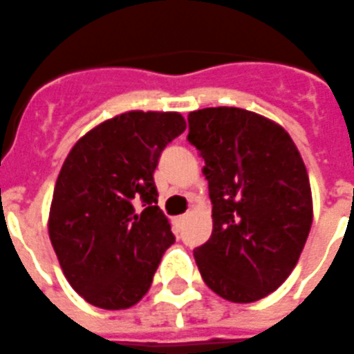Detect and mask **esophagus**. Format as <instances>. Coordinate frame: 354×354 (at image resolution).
Instances as JSON below:
<instances>
[{
	"instance_id": "34e87169",
	"label": "esophagus",
	"mask_w": 354,
	"mask_h": 354,
	"mask_svg": "<svg viewBox=\"0 0 354 354\" xmlns=\"http://www.w3.org/2000/svg\"><path fill=\"white\" fill-rule=\"evenodd\" d=\"M184 218H186V216H184V214H180V216H175V218H174V223H175V225H180V223L184 222Z\"/></svg>"
}]
</instances>
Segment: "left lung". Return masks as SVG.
<instances>
[{"label": "left lung", "mask_w": 354, "mask_h": 354, "mask_svg": "<svg viewBox=\"0 0 354 354\" xmlns=\"http://www.w3.org/2000/svg\"><path fill=\"white\" fill-rule=\"evenodd\" d=\"M188 125L213 204L211 238L193 256L214 294L254 303L285 283L306 243V166L283 127L245 109L193 111Z\"/></svg>", "instance_id": "8db88e82"}]
</instances>
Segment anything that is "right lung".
<instances>
[{
  "label": "right lung",
  "mask_w": 354,
  "mask_h": 354,
  "mask_svg": "<svg viewBox=\"0 0 354 354\" xmlns=\"http://www.w3.org/2000/svg\"><path fill=\"white\" fill-rule=\"evenodd\" d=\"M184 131L177 113L132 111L87 132L66 157L48 229L66 279L93 306H134L175 241L153 171Z\"/></svg>",
  "instance_id": "right-lung-1"
}]
</instances>
